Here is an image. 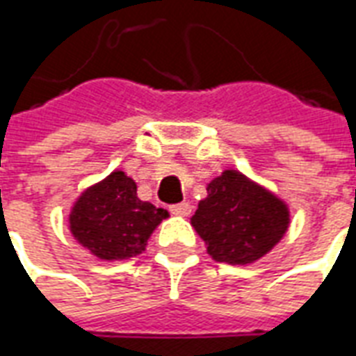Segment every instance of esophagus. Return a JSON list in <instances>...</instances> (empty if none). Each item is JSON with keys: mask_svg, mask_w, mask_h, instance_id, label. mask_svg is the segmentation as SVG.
<instances>
[{"mask_svg": "<svg viewBox=\"0 0 356 356\" xmlns=\"http://www.w3.org/2000/svg\"><path fill=\"white\" fill-rule=\"evenodd\" d=\"M171 215H177V217H188L192 211V207L188 202H181V204H175L170 207Z\"/></svg>", "mask_w": 356, "mask_h": 356, "instance_id": "1", "label": "esophagus"}]
</instances>
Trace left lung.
<instances>
[{"label": "left lung", "mask_w": 356, "mask_h": 356, "mask_svg": "<svg viewBox=\"0 0 356 356\" xmlns=\"http://www.w3.org/2000/svg\"><path fill=\"white\" fill-rule=\"evenodd\" d=\"M213 260L251 264L285 236L291 215L285 202L236 170L207 185V198L191 218Z\"/></svg>", "instance_id": "1"}]
</instances>
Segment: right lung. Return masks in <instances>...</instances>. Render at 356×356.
<instances>
[{"label":"right lung","mask_w":356,"mask_h":356,"mask_svg":"<svg viewBox=\"0 0 356 356\" xmlns=\"http://www.w3.org/2000/svg\"><path fill=\"white\" fill-rule=\"evenodd\" d=\"M168 211L141 202L138 186L124 171H113L86 188L70 215L73 238L102 260H124L145 251Z\"/></svg>","instance_id":"1"}]
</instances>
